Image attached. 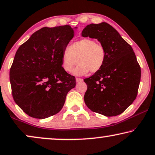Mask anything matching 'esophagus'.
Listing matches in <instances>:
<instances>
[{
	"instance_id": "esophagus-1",
	"label": "esophagus",
	"mask_w": 155,
	"mask_h": 155,
	"mask_svg": "<svg viewBox=\"0 0 155 155\" xmlns=\"http://www.w3.org/2000/svg\"><path fill=\"white\" fill-rule=\"evenodd\" d=\"M83 78H76V81L77 83H79V82H82L83 81Z\"/></svg>"
}]
</instances>
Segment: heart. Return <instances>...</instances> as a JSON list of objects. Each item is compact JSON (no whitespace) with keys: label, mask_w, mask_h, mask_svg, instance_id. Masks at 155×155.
<instances>
[{"label":"heart","mask_w":155,"mask_h":155,"mask_svg":"<svg viewBox=\"0 0 155 155\" xmlns=\"http://www.w3.org/2000/svg\"><path fill=\"white\" fill-rule=\"evenodd\" d=\"M62 66L67 72L74 67V74L83 76L89 71L95 73L102 69L105 62L106 51L103 45L92 38H85L76 41L71 46H67L62 53Z\"/></svg>","instance_id":"heart-1"}]
</instances>
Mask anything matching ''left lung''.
Instances as JSON below:
<instances>
[{"label":"left lung","mask_w":155,"mask_h":155,"mask_svg":"<svg viewBox=\"0 0 155 155\" xmlns=\"http://www.w3.org/2000/svg\"><path fill=\"white\" fill-rule=\"evenodd\" d=\"M81 36L97 39L106 51L102 69L84 80L88 86L85 103L106 117L121 114L136 98L140 81V67L134 50L106 22L86 26Z\"/></svg>","instance_id":"obj_1"}]
</instances>
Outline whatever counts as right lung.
<instances>
[{
  "mask_svg": "<svg viewBox=\"0 0 155 155\" xmlns=\"http://www.w3.org/2000/svg\"><path fill=\"white\" fill-rule=\"evenodd\" d=\"M74 35L69 25L43 27L17 51L10 70L12 95L29 116L45 119L58 113L75 87V77L64 70L61 60Z\"/></svg>",
  "mask_w": 155,
  "mask_h": 155,
  "instance_id": "add662e5",
  "label": "right lung"
}]
</instances>
